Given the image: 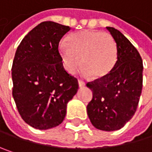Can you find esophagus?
I'll return each mask as SVG.
<instances>
[{
  "instance_id": "obj_1",
  "label": "esophagus",
  "mask_w": 152,
  "mask_h": 152,
  "mask_svg": "<svg viewBox=\"0 0 152 152\" xmlns=\"http://www.w3.org/2000/svg\"><path fill=\"white\" fill-rule=\"evenodd\" d=\"M78 85H79V88H83L85 86V83L81 80H78Z\"/></svg>"
}]
</instances>
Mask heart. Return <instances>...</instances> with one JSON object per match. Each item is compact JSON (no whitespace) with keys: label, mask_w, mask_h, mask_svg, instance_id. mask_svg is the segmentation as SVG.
Returning a JSON list of instances; mask_svg holds the SVG:
<instances>
[{"label":"heart","mask_w":152,"mask_h":152,"mask_svg":"<svg viewBox=\"0 0 152 152\" xmlns=\"http://www.w3.org/2000/svg\"><path fill=\"white\" fill-rule=\"evenodd\" d=\"M65 69L75 74L81 66L83 75L103 78L113 69L117 61V46L113 38L106 32L83 30L72 34L68 43L59 46Z\"/></svg>","instance_id":"obj_1"}]
</instances>
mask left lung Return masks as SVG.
Instances as JSON below:
<instances>
[{
	"instance_id": "left-lung-1",
	"label": "left lung",
	"mask_w": 152,
	"mask_h": 152,
	"mask_svg": "<svg viewBox=\"0 0 152 152\" xmlns=\"http://www.w3.org/2000/svg\"><path fill=\"white\" fill-rule=\"evenodd\" d=\"M117 46V61L106 77L88 83L92 99L87 114L98 129H121L137 111L142 88V61L131 42L118 30L106 27Z\"/></svg>"
}]
</instances>
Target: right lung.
<instances>
[{
    "instance_id": "right-lung-1",
    "label": "right lung",
    "mask_w": 152,
    "mask_h": 152,
    "mask_svg": "<svg viewBox=\"0 0 152 152\" xmlns=\"http://www.w3.org/2000/svg\"><path fill=\"white\" fill-rule=\"evenodd\" d=\"M70 31L52 21L42 22L21 41L12 65L13 98L22 119L46 130L60 125L78 82L63 68L58 46Z\"/></svg>"
}]
</instances>
